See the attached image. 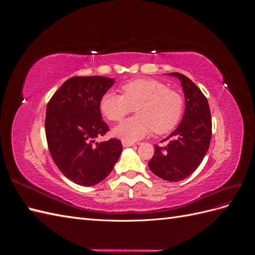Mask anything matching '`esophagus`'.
I'll list each match as a JSON object with an SVG mask.
<instances>
[{
	"instance_id": "obj_1",
	"label": "esophagus",
	"mask_w": 255,
	"mask_h": 255,
	"mask_svg": "<svg viewBox=\"0 0 255 255\" xmlns=\"http://www.w3.org/2000/svg\"><path fill=\"white\" fill-rule=\"evenodd\" d=\"M122 145L125 146V148H128V146H132V145H134V142L127 141V140H122Z\"/></svg>"
}]
</instances>
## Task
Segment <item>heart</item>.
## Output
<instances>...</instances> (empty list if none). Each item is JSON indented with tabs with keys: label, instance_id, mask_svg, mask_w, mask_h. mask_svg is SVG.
I'll return each mask as SVG.
<instances>
[{
	"label": "heart",
	"instance_id": "1",
	"mask_svg": "<svg viewBox=\"0 0 255 255\" xmlns=\"http://www.w3.org/2000/svg\"><path fill=\"white\" fill-rule=\"evenodd\" d=\"M122 95L106 91L100 100V110L111 121H121L136 107L137 116L123 121L114 128V135L134 142L152 130L165 134L179 123L184 100L163 82L153 79H135L121 86Z\"/></svg>",
	"mask_w": 255,
	"mask_h": 255
}]
</instances>
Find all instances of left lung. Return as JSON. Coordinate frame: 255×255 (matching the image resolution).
<instances>
[{"label": "left lung", "instance_id": "left-lung-1", "mask_svg": "<svg viewBox=\"0 0 255 255\" xmlns=\"http://www.w3.org/2000/svg\"><path fill=\"white\" fill-rule=\"evenodd\" d=\"M169 75L181 81L186 107L179 127L164 139L170 141L166 146L155 144L148 165L160 179L179 182L202 163L212 138V117L206 97L194 82L179 72Z\"/></svg>", "mask_w": 255, "mask_h": 255}]
</instances>
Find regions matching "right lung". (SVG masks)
<instances>
[{
    "instance_id": "obj_1",
    "label": "right lung",
    "mask_w": 255,
    "mask_h": 255,
    "mask_svg": "<svg viewBox=\"0 0 255 255\" xmlns=\"http://www.w3.org/2000/svg\"><path fill=\"white\" fill-rule=\"evenodd\" d=\"M114 84L104 76H73L53 95L45 113L51 156L69 180L92 186L111 173L122 152L117 138L96 142L110 128L102 120L100 100Z\"/></svg>"
}]
</instances>
